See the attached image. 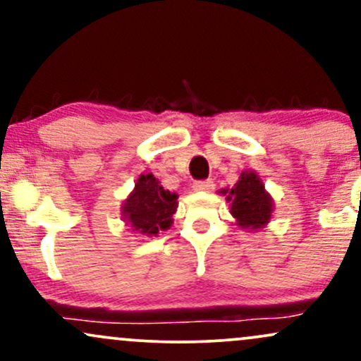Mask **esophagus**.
I'll return each instance as SVG.
<instances>
[{
  "label": "esophagus",
  "instance_id": "1",
  "mask_svg": "<svg viewBox=\"0 0 361 361\" xmlns=\"http://www.w3.org/2000/svg\"><path fill=\"white\" fill-rule=\"evenodd\" d=\"M212 186H214V183H212V181H209V180L195 181L193 190H195V192H210V190H212Z\"/></svg>",
  "mask_w": 361,
  "mask_h": 361
}]
</instances>
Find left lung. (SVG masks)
<instances>
[{"label": "left lung", "mask_w": 361, "mask_h": 361, "mask_svg": "<svg viewBox=\"0 0 361 361\" xmlns=\"http://www.w3.org/2000/svg\"><path fill=\"white\" fill-rule=\"evenodd\" d=\"M222 193L227 195L226 200L229 202L231 215L241 229L256 233L270 224L275 204L256 171H243L238 183Z\"/></svg>", "instance_id": "obj_1"}]
</instances>
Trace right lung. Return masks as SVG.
Masks as SVG:
<instances>
[{
  "instance_id": "add662e5",
  "label": "right lung",
  "mask_w": 361,
  "mask_h": 361,
  "mask_svg": "<svg viewBox=\"0 0 361 361\" xmlns=\"http://www.w3.org/2000/svg\"><path fill=\"white\" fill-rule=\"evenodd\" d=\"M176 200L178 195L164 188L152 173H142L120 207L122 221L134 234L152 238L171 227Z\"/></svg>"
}]
</instances>
